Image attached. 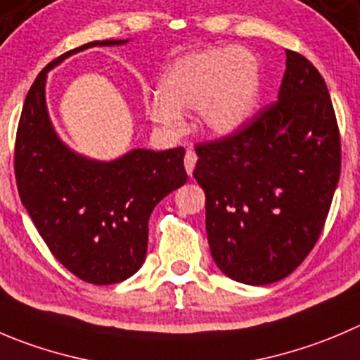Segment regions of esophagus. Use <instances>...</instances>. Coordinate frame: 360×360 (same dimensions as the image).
Listing matches in <instances>:
<instances>
[{
    "label": "esophagus",
    "mask_w": 360,
    "mask_h": 360,
    "mask_svg": "<svg viewBox=\"0 0 360 360\" xmlns=\"http://www.w3.org/2000/svg\"><path fill=\"white\" fill-rule=\"evenodd\" d=\"M196 160H198L196 153H194L193 150H187L186 159H184V164H186V171H187V174H189V176L193 174L194 166H196Z\"/></svg>",
    "instance_id": "1"
}]
</instances>
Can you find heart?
<instances>
[{
  "instance_id": "obj_1",
  "label": "heart",
  "mask_w": 360,
  "mask_h": 360,
  "mask_svg": "<svg viewBox=\"0 0 360 360\" xmlns=\"http://www.w3.org/2000/svg\"><path fill=\"white\" fill-rule=\"evenodd\" d=\"M258 60L249 51L212 47L186 54L167 67L159 94L146 104L150 120L166 131L182 127V111L198 109L210 134L238 131L252 115L259 95Z\"/></svg>"
}]
</instances>
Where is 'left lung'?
<instances>
[{
    "label": "left lung",
    "mask_w": 360,
    "mask_h": 360,
    "mask_svg": "<svg viewBox=\"0 0 360 360\" xmlns=\"http://www.w3.org/2000/svg\"><path fill=\"white\" fill-rule=\"evenodd\" d=\"M196 153L219 269L255 286L290 276L320 238L341 173L336 112L316 67L286 49L279 98Z\"/></svg>",
    "instance_id": "left-lung-1"
}]
</instances>
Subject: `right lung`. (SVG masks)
<instances>
[{
	"instance_id": "right-lung-1",
	"label": "right lung",
	"mask_w": 360,
	"mask_h": 360,
	"mask_svg": "<svg viewBox=\"0 0 360 360\" xmlns=\"http://www.w3.org/2000/svg\"><path fill=\"white\" fill-rule=\"evenodd\" d=\"M125 42L95 40L51 61L26 95L15 136L13 169L24 208L54 258L91 285H115L141 269L150 214L187 182L182 146L138 148L98 162L72 152L51 125L47 72L88 47Z\"/></svg>"
}]
</instances>
